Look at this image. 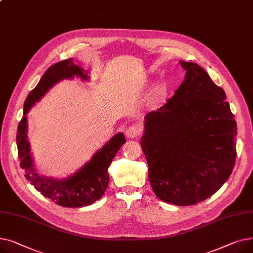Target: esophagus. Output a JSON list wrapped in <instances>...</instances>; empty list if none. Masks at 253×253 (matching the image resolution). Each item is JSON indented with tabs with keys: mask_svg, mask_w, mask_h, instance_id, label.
Here are the masks:
<instances>
[{
	"mask_svg": "<svg viewBox=\"0 0 253 253\" xmlns=\"http://www.w3.org/2000/svg\"><path fill=\"white\" fill-rule=\"evenodd\" d=\"M141 132V128L138 126H135V125H131L129 126L126 129V135L127 138L131 139V138H136L140 135Z\"/></svg>",
	"mask_w": 253,
	"mask_h": 253,
	"instance_id": "1",
	"label": "esophagus"
}]
</instances>
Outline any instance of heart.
<instances>
[{
    "mask_svg": "<svg viewBox=\"0 0 253 253\" xmlns=\"http://www.w3.org/2000/svg\"><path fill=\"white\" fill-rule=\"evenodd\" d=\"M167 92L165 87H159L158 90L155 92V94L153 95V97L151 98V103L152 104H158L159 102H161L165 98Z\"/></svg>",
    "mask_w": 253,
    "mask_h": 253,
    "instance_id": "1",
    "label": "heart"
}]
</instances>
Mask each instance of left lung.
I'll list each match as a JSON object with an SVG mask.
<instances>
[{"label": "left lung", "instance_id": "obj_1", "mask_svg": "<svg viewBox=\"0 0 253 253\" xmlns=\"http://www.w3.org/2000/svg\"><path fill=\"white\" fill-rule=\"evenodd\" d=\"M180 63L185 80L165 105L145 115L141 146L155 195L187 206L211 197L229 179L237 124L225 91L209 73L196 63Z\"/></svg>", "mask_w": 253, "mask_h": 253}]
</instances>
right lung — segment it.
<instances>
[{
    "label": "right lung",
    "instance_id": "1",
    "mask_svg": "<svg viewBox=\"0 0 253 253\" xmlns=\"http://www.w3.org/2000/svg\"><path fill=\"white\" fill-rule=\"evenodd\" d=\"M74 76L87 80L86 73L74 64L71 58L55 63L47 69L24 102L23 117L18 125L16 136L18 157L20 167L25 171V179L31 182L42 196L64 207L87 206L103 196L109 183L108 168L117 151L126 143L124 133H117L81 170L64 180L40 175L36 171L27 141V120L25 115L53 84L64 79H72Z\"/></svg>",
    "mask_w": 253,
    "mask_h": 253
}]
</instances>
